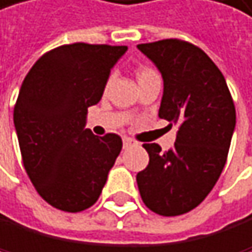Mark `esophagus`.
I'll use <instances>...</instances> for the list:
<instances>
[{
  "label": "esophagus",
  "instance_id": "esophagus-1",
  "mask_svg": "<svg viewBox=\"0 0 252 252\" xmlns=\"http://www.w3.org/2000/svg\"><path fill=\"white\" fill-rule=\"evenodd\" d=\"M131 146H135V141L131 138H124V149H128Z\"/></svg>",
  "mask_w": 252,
  "mask_h": 252
}]
</instances>
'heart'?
Instances as JSON below:
<instances>
[{"label": "heart", "mask_w": 252, "mask_h": 252, "mask_svg": "<svg viewBox=\"0 0 252 252\" xmlns=\"http://www.w3.org/2000/svg\"><path fill=\"white\" fill-rule=\"evenodd\" d=\"M155 75H157V72L154 70L152 67H149V65H141V67H138V70H136L138 81L151 78V76H155Z\"/></svg>", "instance_id": "b5f03b06"}]
</instances>
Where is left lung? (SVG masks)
Masks as SVG:
<instances>
[{
  "label": "left lung",
  "mask_w": 252,
  "mask_h": 252,
  "mask_svg": "<svg viewBox=\"0 0 252 252\" xmlns=\"http://www.w3.org/2000/svg\"><path fill=\"white\" fill-rule=\"evenodd\" d=\"M138 48L161 72L164 91L158 116L179 124L174 146L143 144L147 168L138 172L141 199L161 217L196 209L218 182L235 128V105L213 61L187 40L163 39Z\"/></svg>",
  "instance_id": "obj_1"
}]
</instances>
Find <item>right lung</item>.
Segmentation results:
<instances>
[{"instance_id": "right-lung-1", "label": "right lung", "mask_w": 252, "mask_h": 252, "mask_svg": "<svg viewBox=\"0 0 252 252\" xmlns=\"http://www.w3.org/2000/svg\"><path fill=\"white\" fill-rule=\"evenodd\" d=\"M125 51V45H61L43 53L22 83L14 124L23 166L35 191L58 210L94 205L122 151L119 135L95 136L84 125Z\"/></svg>"}]
</instances>
